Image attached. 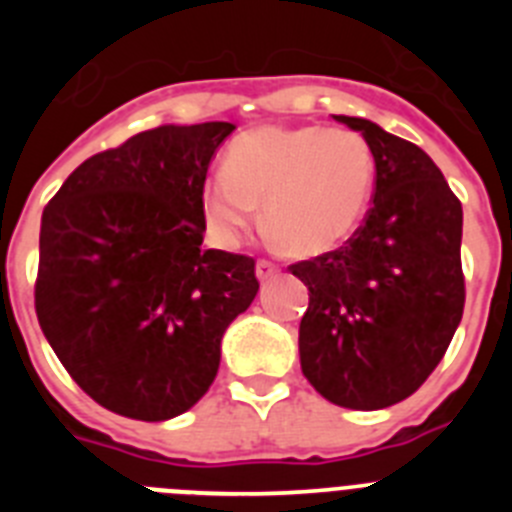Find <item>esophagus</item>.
Masks as SVG:
<instances>
[{
  "label": "esophagus",
  "mask_w": 512,
  "mask_h": 512,
  "mask_svg": "<svg viewBox=\"0 0 512 512\" xmlns=\"http://www.w3.org/2000/svg\"><path fill=\"white\" fill-rule=\"evenodd\" d=\"M277 266L271 264V261H256V277L259 282H269V279L277 277Z\"/></svg>",
  "instance_id": "1"
}]
</instances>
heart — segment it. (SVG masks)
<instances>
[{
	"label": "heart",
	"instance_id": "obj_1",
	"mask_svg": "<svg viewBox=\"0 0 512 512\" xmlns=\"http://www.w3.org/2000/svg\"><path fill=\"white\" fill-rule=\"evenodd\" d=\"M374 176L372 148L354 130L264 125L230 143L223 169L202 182L200 205L220 246H238L264 205L274 241L315 256L359 228Z\"/></svg>",
	"mask_w": 512,
	"mask_h": 512
}]
</instances>
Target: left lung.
Wrapping results in <instances>:
<instances>
[{
    "label": "left lung",
    "mask_w": 512,
    "mask_h": 512,
    "mask_svg": "<svg viewBox=\"0 0 512 512\" xmlns=\"http://www.w3.org/2000/svg\"><path fill=\"white\" fill-rule=\"evenodd\" d=\"M333 117L364 135L377 176L359 230L289 266L310 289L300 364L333 405L379 410L431 377L461 323V202L423 148L364 117Z\"/></svg>",
    "instance_id": "obj_1"
}]
</instances>
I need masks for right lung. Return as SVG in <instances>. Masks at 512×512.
I'll return each instance as SVG.
<instances>
[{
    "instance_id": "add662e5",
    "label": "right lung",
    "mask_w": 512,
    "mask_h": 512,
    "mask_svg": "<svg viewBox=\"0 0 512 512\" xmlns=\"http://www.w3.org/2000/svg\"><path fill=\"white\" fill-rule=\"evenodd\" d=\"M230 122L161 125L87 158L43 210L35 312L81 390L169 420L210 390L256 261L202 248L200 192Z\"/></svg>"
}]
</instances>
